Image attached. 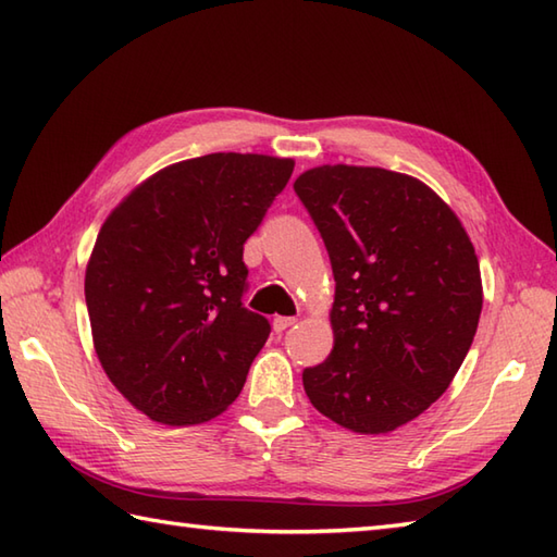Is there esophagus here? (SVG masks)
Returning <instances> with one entry per match:
<instances>
[{
	"label": "esophagus",
	"instance_id": "obj_1",
	"mask_svg": "<svg viewBox=\"0 0 557 557\" xmlns=\"http://www.w3.org/2000/svg\"><path fill=\"white\" fill-rule=\"evenodd\" d=\"M297 323V318H287V315H277L275 321H272V327H275V333L277 335H282V333H287V330Z\"/></svg>",
	"mask_w": 557,
	"mask_h": 557
}]
</instances>
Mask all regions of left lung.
I'll return each instance as SVG.
<instances>
[{
  "mask_svg": "<svg viewBox=\"0 0 557 557\" xmlns=\"http://www.w3.org/2000/svg\"><path fill=\"white\" fill-rule=\"evenodd\" d=\"M294 191L335 275V345L304 369L306 395L354 433L395 431L445 393L474 342V246L455 212L407 174L325 164Z\"/></svg>",
  "mask_w": 557,
  "mask_h": 557,
  "instance_id": "1",
  "label": "left lung"
}]
</instances>
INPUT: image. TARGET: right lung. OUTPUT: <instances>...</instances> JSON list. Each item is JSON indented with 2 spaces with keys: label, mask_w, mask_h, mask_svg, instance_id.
Returning a JSON list of instances; mask_svg holds the SVG:
<instances>
[{
  "label": "right lung",
  "mask_w": 557,
  "mask_h": 557,
  "mask_svg": "<svg viewBox=\"0 0 557 557\" xmlns=\"http://www.w3.org/2000/svg\"><path fill=\"white\" fill-rule=\"evenodd\" d=\"M294 172L242 152L176 162L104 220L86 270L98 359L146 417L203 423L239 397L270 335L242 304L244 244Z\"/></svg>",
  "instance_id": "1"
}]
</instances>
